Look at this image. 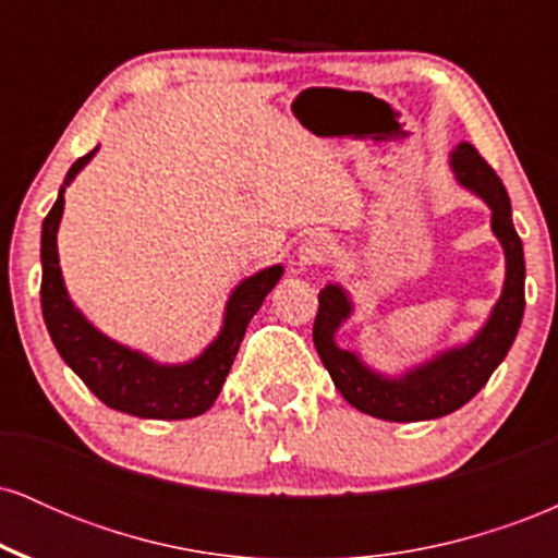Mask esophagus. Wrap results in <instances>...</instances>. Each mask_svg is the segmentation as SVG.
Instances as JSON below:
<instances>
[{"instance_id": "1", "label": "esophagus", "mask_w": 558, "mask_h": 558, "mask_svg": "<svg viewBox=\"0 0 558 558\" xmlns=\"http://www.w3.org/2000/svg\"><path fill=\"white\" fill-rule=\"evenodd\" d=\"M336 241L325 233H312L310 239L299 246V262L301 265H325L336 257Z\"/></svg>"}]
</instances>
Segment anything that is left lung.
<instances>
[{
  "label": "left lung",
  "instance_id": "obj_1",
  "mask_svg": "<svg viewBox=\"0 0 558 558\" xmlns=\"http://www.w3.org/2000/svg\"><path fill=\"white\" fill-rule=\"evenodd\" d=\"M451 168L459 183L483 198L490 207V228L501 241L506 254V280L498 304L493 306L488 323L466 345L444 351L435 360L409 369L401 377H386L351 351L336 343V330L351 315V301L341 286H325L319 291V310L315 317V349L325 367L351 407L364 414L390 422L435 420L457 412L485 383L493 369L504 362L514 343L524 315V252L522 239L511 222V202L501 178L480 157L472 144H459L451 155Z\"/></svg>",
  "mask_w": 558,
  "mask_h": 558
}]
</instances>
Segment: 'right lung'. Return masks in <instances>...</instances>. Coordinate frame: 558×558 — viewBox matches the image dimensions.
<instances>
[{
  "instance_id": "1",
  "label": "right lung",
  "mask_w": 558,
  "mask_h": 558,
  "mask_svg": "<svg viewBox=\"0 0 558 558\" xmlns=\"http://www.w3.org/2000/svg\"><path fill=\"white\" fill-rule=\"evenodd\" d=\"M96 155L88 151L68 170L65 185ZM65 185L41 226V312L52 343L75 375L86 383L99 401L110 409L144 420H189L198 417L220 396L239 345L262 301L283 275V267H267L230 293L226 323L220 336L207 345L202 356L185 364H157L138 351L110 341L81 315L62 283L57 257V228L65 207Z\"/></svg>"
}]
</instances>
